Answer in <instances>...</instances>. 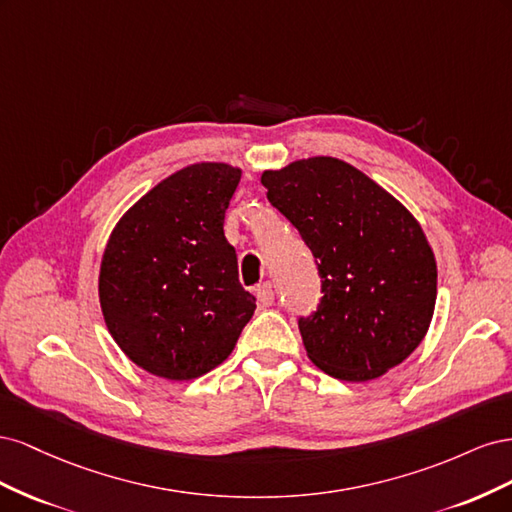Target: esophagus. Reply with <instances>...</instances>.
Segmentation results:
<instances>
[{
  "instance_id": "esophagus-1",
  "label": "esophagus",
  "mask_w": 512,
  "mask_h": 512,
  "mask_svg": "<svg viewBox=\"0 0 512 512\" xmlns=\"http://www.w3.org/2000/svg\"><path fill=\"white\" fill-rule=\"evenodd\" d=\"M256 297H258V303H260L262 307H269V305L273 303V299H275V292H273L271 284H269V282H265L262 286H258V290H256Z\"/></svg>"
}]
</instances>
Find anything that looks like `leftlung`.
Here are the masks:
<instances>
[{
	"label": "left lung",
	"mask_w": 512,
	"mask_h": 512,
	"mask_svg": "<svg viewBox=\"0 0 512 512\" xmlns=\"http://www.w3.org/2000/svg\"><path fill=\"white\" fill-rule=\"evenodd\" d=\"M322 277L299 318L309 361L346 382L374 380L423 342L438 294L433 250L414 215L352 164L316 156L260 177Z\"/></svg>",
	"instance_id": "left-lung-1"
}]
</instances>
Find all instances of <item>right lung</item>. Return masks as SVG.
I'll use <instances>...</instances> for the list:
<instances>
[{
	"label": "right lung",
	"mask_w": 512,
	"mask_h": 512,
	"mask_svg": "<svg viewBox=\"0 0 512 512\" xmlns=\"http://www.w3.org/2000/svg\"><path fill=\"white\" fill-rule=\"evenodd\" d=\"M241 168L190 164L162 179L113 228L98 277L102 316L132 363L166 380L222 365L254 316L224 215Z\"/></svg>",
	"instance_id": "add662e5"
}]
</instances>
